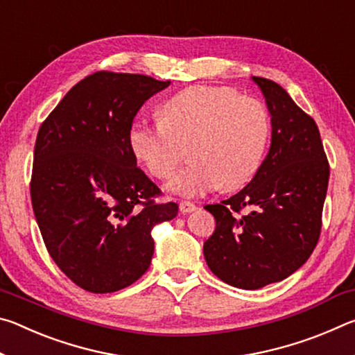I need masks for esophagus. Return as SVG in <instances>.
<instances>
[{"instance_id":"esophagus-1","label":"esophagus","mask_w":355,"mask_h":355,"mask_svg":"<svg viewBox=\"0 0 355 355\" xmlns=\"http://www.w3.org/2000/svg\"><path fill=\"white\" fill-rule=\"evenodd\" d=\"M194 209H197V207L194 205V203H191V202H186V200H182V202H180V211H182L183 214H186V213H191V211H194Z\"/></svg>"}]
</instances>
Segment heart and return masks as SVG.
<instances>
[{
  "label": "heart",
  "mask_w": 355,
  "mask_h": 355,
  "mask_svg": "<svg viewBox=\"0 0 355 355\" xmlns=\"http://www.w3.org/2000/svg\"><path fill=\"white\" fill-rule=\"evenodd\" d=\"M271 120L260 100L230 87L192 86L161 107V120L137 119L128 131L135 158L150 175L167 178L184 158L191 163L169 189L186 197L238 189L255 177L266 152Z\"/></svg>",
  "instance_id": "obj_1"
}]
</instances>
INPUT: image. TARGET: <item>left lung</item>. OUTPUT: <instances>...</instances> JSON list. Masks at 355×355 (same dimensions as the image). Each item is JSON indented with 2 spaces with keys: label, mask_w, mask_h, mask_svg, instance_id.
<instances>
[{
  "label": "left lung",
  "mask_w": 355,
  "mask_h": 355,
  "mask_svg": "<svg viewBox=\"0 0 355 355\" xmlns=\"http://www.w3.org/2000/svg\"><path fill=\"white\" fill-rule=\"evenodd\" d=\"M252 80L271 114V147L245 188L205 207L216 228L203 244L211 272L243 290L284 280L309 260L320 239L330 173L315 120L277 83ZM244 207L250 211L241 216Z\"/></svg>",
  "instance_id": "left-lung-1"
}]
</instances>
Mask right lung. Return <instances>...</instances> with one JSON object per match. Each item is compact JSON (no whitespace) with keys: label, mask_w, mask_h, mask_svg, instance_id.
Segmentation results:
<instances>
[{"label":"right lung","mask_w":355,"mask_h":355,"mask_svg":"<svg viewBox=\"0 0 355 355\" xmlns=\"http://www.w3.org/2000/svg\"><path fill=\"white\" fill-rule=\"evenodd\" d=\"M136 73L97 71L75 84L40 125L31 202L48 254L91 293L127 288L147 271L152 228L178 213L139 167L128 131L141 106L169 86Z\"/></svg>","instance_id":"1"}]
</instances>
